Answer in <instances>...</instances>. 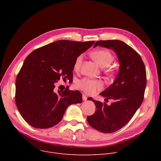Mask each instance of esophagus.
Wrapping results in <instances>:
<instances>
[{"label": "esophagus", "instance_id": "1", "mask_svg": "<svg viewBox=\"0 0 161 161\" xmlns=\"http://www.w3.org/2000/svg\"><path fill=\"white\" fill-rule=\"evenodd\" d=\"M82 98H83V101H86V99H87V97H86V96L85 95V94H83V96H82Z\"/></svg>", "mask_w": 161, "mask_h": 161}]
</instances>
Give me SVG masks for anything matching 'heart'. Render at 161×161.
Returning <instances> with one entry per match:
<instances>
[{
  "label": "heart",
  "instance_id": "b5f03b06",
  "mask_svg": "<svg viewBox=\"0 0 161 161\" xmlns=\"http://www.w3.org/2000/svg\"><path fill=\"white\" fill-rule=\"evenodd\" d=\"M92 57L101 67H108L114 60V56L112 53L106 49H99L94 51L91 53ZM83 61V55H79L74 64V69L75 70H78ZM113 69L109 67L106 69L108 73H111ZM77 86L89 94H94L97 90L103 88V83L98 80H91L89 78H83L78 81L76 84Z\"/></svg>",
  "mask_w": 161,
  "mask_h": 161
}]
</instances>
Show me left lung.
Wrapping results in <instances>:
<instances>
[{
	"label": "left lung",
	"instance_id": "1",
	"mask_svg": "<svg viewBox=\"0 0 161 161\" xmlns=\"http://www.w3.org/2000/svg\"><path fill=\"white\" fill-rule=\"evenodd\" d=\"M97 46L114 52L119 71L114 82L99 94L105 99H113V103L109 106L88 97L87 100L94 103L96 111L86 119L94 129L111 133L125 126L140 107L147 85L146 69L140 55L122 41H99L94 48Z\"/></svg>",
	"mask_w": 161,
	"mask_h": 161
}]
</instances>
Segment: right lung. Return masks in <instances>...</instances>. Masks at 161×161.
Masks as SVG:
<instances>
[{
	"mask_svg": "<svg viewBox=\"0 0 161 161\" xmlns=\"http://www.w3.org/2000/svg\"><path fill=\"white\" fill-rule=\"evenodd\" d=\"M94 41L59 40L41 47L25 58L16 80L15 101L19 113L29 125L47 129L58 124L67 108L82 102L78 90H58L60 78L71 80L76 58Z\"/></svg>",
	"mask_w": 161,
	"mask_h": 161,
	"instance_id": "right-lung-1",
	"label": "right lung"
}]
</instances>
